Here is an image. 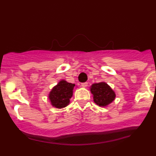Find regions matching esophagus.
Instances as JSON below:
<instances>
[{"label": "esophagus", "instance_id": "obj_1", "mask_svg": "<svg viewBox=\"0 0 156 156\" xmlns=\"http://www.w3.org/2000/svg\"><path fill=\"white\" fill-rule=\"evenodd\" d=\"M87 86H88V83H82V84H81V86H82V87H83V88L87 87Z\"/></svg>", "mask_w": 156, "mask_h": 156}]
</instances>
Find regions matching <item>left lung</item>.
<instances>
[{"mask_svg":"<svg viewBox=\"0 0 156 156\" xmlns=\"http://www.w3.org/2000/svg\"><path fill=\"white\" fill-rule=\"evenodd\" d=\"M89 89L94 102L100 107H107L116 98L115 91L105 82L93 83Z\"/></svg>","mask_w":156,"mask_h":156,"instance_id":"1","label":"left lung"}]
</instances>
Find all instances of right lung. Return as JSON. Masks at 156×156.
I'll return each mask as SVG.
<instances>
[{
  "instance_id": "right-lung-1",
  "label": "right lung",
  "mask_w": 156,
  "mask_h": 156,
  "mask_svg": "<svg viewBox=\"0 0 156 156\" xmlns=\"http://www.w3.org/2000/svg\"><path fill=\"white\" fill-rule=\"evenodd\" d=\"M75 84L61 80L54 86L48 94V99L52 107L61 109L70 104V99L73 96Z\"/></svg>"
}]
</instances>
